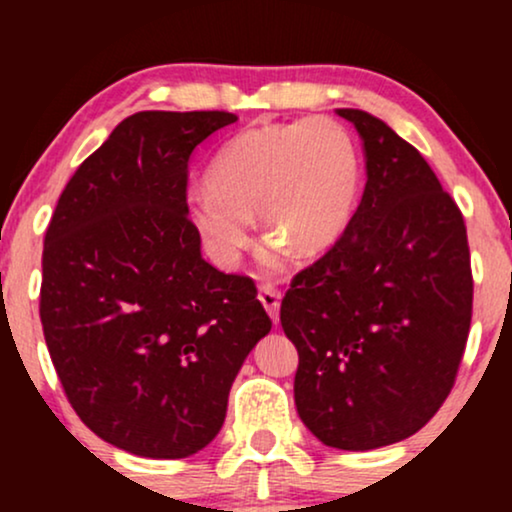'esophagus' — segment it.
Instances as JSON below:
<instances>
[{
	"instance_id": "esophagus-1",
	"label": "esophagus",
	"mask_w": 512,
	"mask_h": 512,
	"mask_svg": "<svg viewBox=\"0 0 512 512\" xmlns=\"http://www.w3.org/2000/svg\"><path fill=\"white\" fill-rule=\"evenodd\" d=\"M260 303L267 310V315L272 317L274 322H279V308H281V293L274 289V286L264 284L260 286Z\"/></svg>"
}]
</instances>
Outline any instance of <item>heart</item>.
I'll list each match as a JSON object with an SVG mask.
<instances>
[{"mask_svg": "<svg viewBox=\"0 0 512 512\" xmlns=\"http://www.w3.org/2000/svg\"><path fill=\"white\" fill-rule=\"evenodd\" d=\"M361 178V154L342 122H264L240 129L216 151L207 185L187 195V219L211 260L233 267L257 211L272 233L262 264L279 272L291 248L313 257L337 245L356 211Z\"/></svg>", "mask_w": 512, "mask_h": 512, "instance_id": "obj_1", "label": "heart"}]
</instances>
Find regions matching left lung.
Wrapping results in <instances>:
<instances>
[{"instance_id":"left-lung-1","label":"left lung","mask_w":512,"mask_h":512,"mask_svg":"<svg viewBox=\"0 0 512 512\" xmlns=\"http://www.w3.org/2000/svg\"><path fill=\"white\" fill-rule=\"evenodd\" d=\"M356 127L366 187L349 228L291 281L281 327L298 349V416L337 450H375L424 428L450 395L472 322L462 214L424 156L380 117Z\"/></svg>"}]
</instances>
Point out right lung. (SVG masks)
<instances>
[{"instance_id":"obj_1","label":"right lung","mask_w":512,"mask_h":512,"mask_svg":"<svg viewBox=\"0 0 512 512\" xmlns=\"http://www.w3.org/2000/svg\"><path fill=\"white\" fill-rule=\"evenodd\" d=\"M238 117H125L64 187L45 233L40 320L79 419L115 448L180 460L226 419L240 366L272 320L248 276L204 260L187 163Z\"/></svg>"}]
</instances>
